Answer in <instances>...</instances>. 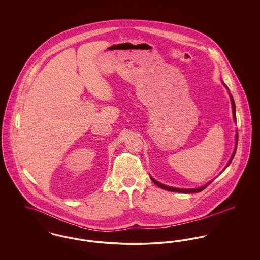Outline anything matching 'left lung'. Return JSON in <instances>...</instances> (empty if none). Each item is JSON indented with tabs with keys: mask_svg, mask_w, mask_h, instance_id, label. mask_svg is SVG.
<instances>
[{
	"mask_svg": "<svg viewBox=\"0 0 260 260\" xmlns=\"http://www.w3.org/2000/svg\"><path fill=\"white\" fill-rule=\"evenodd\" d=\"M223 85L225 86L226 88H228L227 86L223 83ZM230 94V98H231V101H232V111H233V117H234V119H235L236 121V106H235V102H234V99L232 98V95H231V93H229ZM237 144H238V134L236 135V147L235 150H234V153L232 154V157H231V159H230V161H228V164H227V166L226 167H228L230 164H231V161L233 160V158H234V156H235L236 153V149H237ZM151 179H152V181L156 184V185L159 186V187H161L162 189H165V190H168V191H172V192H178V193H198V192H201V191H203L204 189H206L208 185L210 184H207V185L202 186V187H200V188H195V189H179V188H173V187H170V186L164 185V184H161L160 182H158V181H156L154 178H152L151 177Z\"/></svg>",
	"mask_w": 260,
	"mask_h": 260,
	"instance_id": "1",
	"label": "left lung"
}]
</instances>
